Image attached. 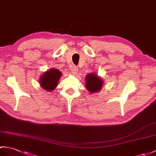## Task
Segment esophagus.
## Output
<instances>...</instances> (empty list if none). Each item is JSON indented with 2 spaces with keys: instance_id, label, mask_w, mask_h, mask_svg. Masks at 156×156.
<instances>
[{
  "instance_id": "1",
  "label": "esophagus",
  "mask_w": 156,
  "mask_h": 156,
  "mask_svg": "<svg viewBox=\"0 0 156 156\" xmlns=\"http://www.w3.org/2000/svg\"><path fill=\"white\" fill-rule=\"evenodd\" d=\"M71 70H72V73L73 74H76L78 72V68L77 67L75 66V65H73L71 68Z\"/></svg>"
}]
</instances>
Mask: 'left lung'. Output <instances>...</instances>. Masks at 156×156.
Masks as SVG:
<instances>
[{
	"label": "left lung",
	"mask_w": 156,
	"mask_h": 156,
	"mask_svg": "<svg viewBox=\"0 0 156 156\" xmlns=\"http://www.w3.org/2000/svg\"><path fill=\"white\" fill-rule=\"evenodd\" d=\"M86 86L89 92L94 93L96 92L102 88L103 82L96 74H90L87 75L86 78Z\"/></svg>",
	"instance_id": "left-lung-1"
}]
</instances>
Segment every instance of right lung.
Wrapping results in <instances>:
<instances>
[{"label": "right lung", "instance_id": "obj_1", "mask_svg": "<svg viewBox=\"0 0 156 156\" xmlns=\"http://www.w3.org/2000/svg\"><path fill=\"white\" fill-rule=\"evenodd\" d=\"M60 76L61 72L58 70L51 69L42 76L40 83L42 88L49 92L52 91L56 87Z\"/></svg>", "mask_w": 156, "mask_h": 156}]
</instances>
